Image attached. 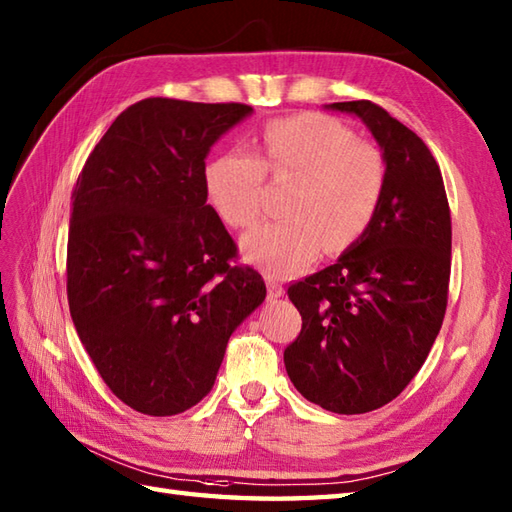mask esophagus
Segmentation results:
<instances>
[{"label": "esophagus", "instance_id": "obj_1", "mask_svg": "<svg viewBox=\"0 0 512 512\" xmlns=\"http://www.w3.org/2000/svg\"><path fill=\"white\" fill-rule=\"evenodd\" d=\"M266 286H268V299H279L281 295H284V286L277 284L275 279H268Z\"/></svg>", "mask_w": 512, "mask_h": 512}]
</instances>
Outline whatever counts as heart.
<instances>
[{
    "mask_svg": "<svg viewBox=\"0 0 512 512\" xmlns=\"http://www.w3.org/2000/svg\"><path fill=\"white\" fill-rule=\"evenodd\" d=\"M264 160L253 151L228 149L209 160L204 191L228 226H253L264 213L266 169L290 178L286 220L257 226L242 239L248 264L270 277H292L325 253H341L361 237L383 200L385 158L358 143L350 127L325 114L277 118L264 129Z\"/></svg>",
    "mask_w": 512,
    "mask_h": 512,
    "instance_id": "obj_1",
    "label": "heart"
}]
</instances>
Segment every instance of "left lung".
Here are the masks:
<instances>
[{"mask_svg": "<svg viewBox=\"0 0 512 512\" xmlns=\"http://www.w3.org/2000/svg\"><path fill=\"white\" fill-rule=\"evenodd\" d=\"M325 110L369 129L387 184L367 231L332 266L288 288L303 325L284 363L303 398L352 416L394 400L427 361L447 310L451 213L418 134L372 101Z\"/></svg>", "mask_w": 512, "mask_h": 512, "instance_id": "obj_1", "label": "left lung"}]
</instances>
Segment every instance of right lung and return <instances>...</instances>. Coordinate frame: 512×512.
I'll list each match as a JSON object with an SVG mask.
<instances>
[{
    "label": "right lung",
    "mask_w": 512,
    "mask_h": 512,
    "mask_svg": "<svg viewBox=\"0 0 512 512\" xmlns=\"http://www.w3.org/2000/svg\"><path fill=\"white\" fill-rule=\"evenodd\" d=\"M242 103L145 99L116 118L72 193L68 301L105 385L147 416H176L215 385L231 334L266 299L206 204L211 147Z\"/></svg>",
    "instance_id": "right-lung-1"
}]
</instances>
